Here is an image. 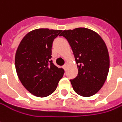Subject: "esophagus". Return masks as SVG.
<instances>
[{
	"label": "esophagus",
	"instance_id": "34e87169",
	"mask_svg": "<svg viewBox=\"0 0 122 122\" xmlns=\"http://www.w3.org/2000/svg\"><path fill=\"white\" fill-rule=\"evenodd\" d=\"M67 64H65L64 65H63V68H64L65 69H66V68H67Z\"/></svg>",
	"mask_w": 122,
	"mask_h": 122
}]
</instances>
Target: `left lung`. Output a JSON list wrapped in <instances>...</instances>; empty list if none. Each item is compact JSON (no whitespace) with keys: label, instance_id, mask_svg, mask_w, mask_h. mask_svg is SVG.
Instances as JSON below:
<instances>
[{"label":"left lung","instance_id":"1","mask_svg":"<svg viewBox=\"0 0 122 122\" xmlns=\"http://www.w3.org/2000/svg\"><path fill=\"white\" fill-rule=\"evenodd\" d=\"M64 37L71 47L78 69L77 76L70 80L75 93L83 97L95 95L104 84L110 69V56L99 34L87 28L65 30Z\"/></svg>","mask_w":122,"mask_h":122}]
</instances>
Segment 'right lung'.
<instances>
[{
    "mask_svg": "<svg viewBox=\"0 0 122 122\" xmlns=\"http://www.w3.org/2000/svg\"><path fill=\"white\" fill-rule=\"evenodd\" d=\"M61 30L37 29L21 40L15 54L16 73L23 85L31 94L45 97L57 89L63 74L62 68L52 61L51 48Z\"/></svg>",
    "mask_w": 122,
    "mask_h": 122,
    "instance_id": "obj_1",
    "label": "right lung"
}]
</instances>
